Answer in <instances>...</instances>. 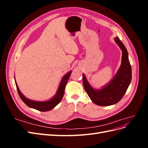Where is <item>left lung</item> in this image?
I'll return each instance as SVG.
<instances>
[{
  "label": "left lung",
  "mask_w": 148,
  "mask_h": 148,
  "mask_svg": "<svg viewBox=\"0 0 148 148\" xmlns=\"http://www.w3.org/2000/svg\"><path fill=\"white\" fill-rule=\"evenodd\" d=\"M115 41L122 49V64L114 78L101 89H93L83 74V83L85 91L95 104L108 106L119 102L126 92L132 80V67L128 59V53L124 44L119 38Z\"/></svg>",
  "instance_id": "left-lung-1"
}]
</instances>
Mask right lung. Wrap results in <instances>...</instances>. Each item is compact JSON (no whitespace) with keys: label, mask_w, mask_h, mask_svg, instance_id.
<instances>
[{"label":"right lung","mask_w":148,"mask_h":148,"mask_svg":"<svg viewBox=\"0 0 148 148\" xmlns=\"http://www.w3.org/2000/svg\"><path fill=\"white\" fill-rule=\"evenodd\" d=\"M71 73V71H70L68 73H66L64 76V77L62 78L59 87L58 88L57 92L56 95L54 96V97H52L51 99L47 101H44V102H41V101H35L30 100L28 98L25 97L22 93L20 92V89L18 87V85L15 81V84L16 86V89L21 99V100L24 102L25 104L27 105L28 107H31V108H33L34 109H36L38 110L41 111V112H46L49 111L51 109H52L58 104H59V102L62 101V98H63L64 95V91H65V88L66 84L68 82V80L70 78V76Z\"/></svg>","instance_id":"obj_1"}]
</instances>
